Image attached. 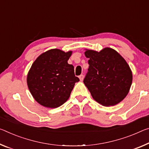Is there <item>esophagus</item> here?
<instances>
[{
    "label": "esophagus",
    "instance_id": "obj_1",
    "mask_svg": "<svg viewBox=\"0 0 149 149\" xmlns=\"http://www.w3.org/2000/svg\"><path fill=\"white\" fill-rule=\"evenodd\" d=\"M79 79H80V81H83V79H84V75H80L79 76Z\"/></svg>",
    "mask_w": 149,
    "mask_h": 149
}]
</instances>
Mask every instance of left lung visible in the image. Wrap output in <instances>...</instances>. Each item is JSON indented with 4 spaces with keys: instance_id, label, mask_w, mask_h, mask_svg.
I'll list each match as a JSON object with an SVG mask.
<instances>
[{
    "instance_id": "left-lung-1",
    "label": "left lung",
    "mask_w": 149,
    "mask_h": 149,
    "mask_svg": "<svg viewBox=\"0 0 149 149\" xmlns=\"http://www.w3.org/2000/svg\"><path fill=\"white\" fill-rule=\"evenodd\" d=\"M88 72L84 80L92 97L106 107L118 104L127 95L133 74L125 60L116 50L105 48L100 52L86 49Z\"/></svg>"
}]
</instances>
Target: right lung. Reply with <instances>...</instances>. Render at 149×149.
I'll return each instance as SVG.
<instances>
[{"instance_id": "obj_1", "label": "right lung", "mask_w": 149, "mask_h": 149, "mask_svg": "<svg viewBox=\"0 0 149 149\" xmlns=\"http://www.w3.org/2000/svg\"><path fill=\"white\" fill-rule=\"evenodd\" d=\"M72 51L51 49L40 54L27 75L30 92L39 104L56 108L69 99L76 82L74 67L68 63Z\"/></svg>"}]
</instances>
